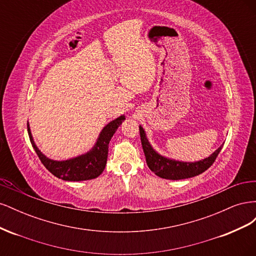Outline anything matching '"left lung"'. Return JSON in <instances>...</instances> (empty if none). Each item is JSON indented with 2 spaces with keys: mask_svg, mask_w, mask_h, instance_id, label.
<instances>
[{
  "mask_svg": "<svg viewBox=\"0 0 256 256\" xmlns=\"http://www.w3.org/2000/svg\"><path fill=\"white\" fill-rule=\"evenodd\" d=\"M138 129H140L141 142L143 152L145 154L147 166L152 170V172H154L161 178H166V180H180L202 174L214 164L216 156H218L223 147V145H221L218 150H214L210 154V156L203 160L194 162L180 161L164 157L159 152H157L152 148L150 141L147 140V136L143 127L140 125L138 126Z\"/></svg>",
  "mask_w": 256,
  "mask_h": 256,
  "instance_id": "1",
  "label": "left lung"
}]
</instances>
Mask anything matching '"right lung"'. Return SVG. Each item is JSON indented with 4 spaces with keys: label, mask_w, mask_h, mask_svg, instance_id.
<instances>
[{
    "label": "right lung",
    "mask_w": 256,
    "mask_h": 256,
    "mask_svg": "<svg viewBox=\"0 0 256 256\" xmlns=\"http://www.w3.org/2000/svg\"><path fill=\"white\" fill-rule=\"evenodd\" d=\"M125 120V115H120V118H115L106 125L104 129L100 131L95 145L88 152L60 161L50 159L40 150L34 142L28 122V132L30 141L32 143L37 156L40 157L42 164L50 173L66 182H82L94 180L104 172L106 164L108 152H109V143L115 131L118 130Z\"/></svg>",
    "instance_id": "right-lung-1"
}]
</instances>
